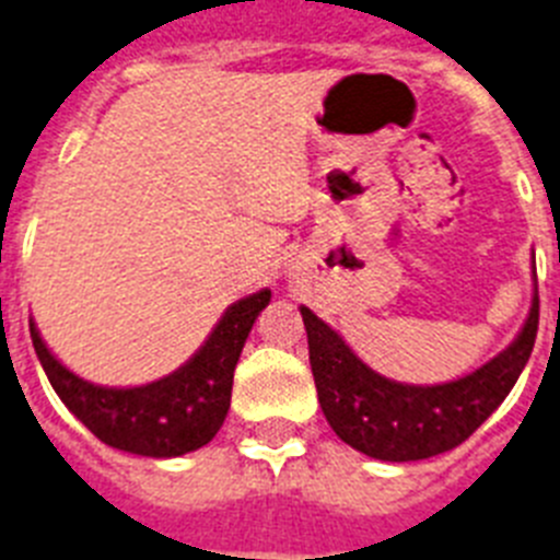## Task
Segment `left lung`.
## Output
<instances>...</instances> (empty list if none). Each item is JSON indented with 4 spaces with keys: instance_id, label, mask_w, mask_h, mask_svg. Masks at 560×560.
<instances>
[{
    "instance_id": "left-lung-1",
    "label": "left lung",
    "mask_w": 560,
    "mask_h": 560,
    "mask_svg": "<svg viewBox=\"0 0 560 560\" xmlns=\"http://www.w3.org/2000/svg\"><path fill=\"white\" fill-rule=\"evenodd\" d=\"M301 318L320 411L335 434L372 459L417 462L462 445L502 406L536 343L538 290L522 332L504 352L440 386L388 381L369 369L313 310L301 307Z\"/></svg>"
}]
</instances>
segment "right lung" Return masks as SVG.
I'll return each instance as SVG.
<instances>
[{
  "instance_id": "add662e5",
  "label": "right lung",
  "mask_w": 560,
  "mask_h": 560,
  "mask_svg": "<svg viewBox=\"0 0 560 560\" xmlns=\"http://www.w3.org/2000/svg\"><path fill=\"white\" fill-rule=\"evenodd\" d=\"M267 304L270 290L231 304L186 366L135 388L95 386L72 374L45 347L33 320L31 338L56 395L92 434L126 454L168 459L191 454L217 436L231 408L233 369L253 320Z\"/></svg>"
}]
</instances>
